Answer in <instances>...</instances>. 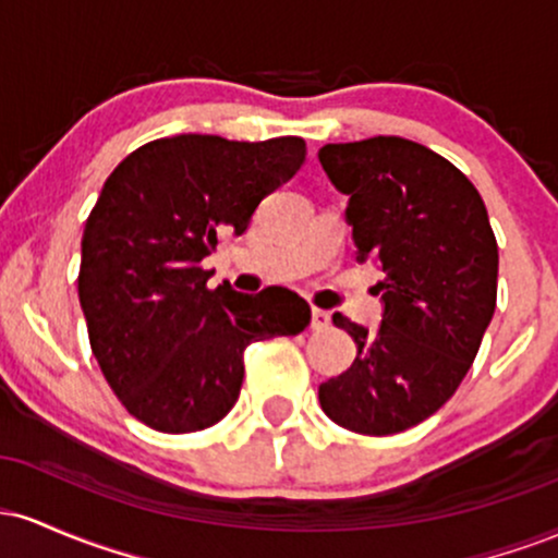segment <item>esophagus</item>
Listing matches in <instances>:
<instances>
[{
	"label": "esophagus",
	"mask_w": 558,
	"mask_h": 558,
	"mask_svg": "<svg viewBox=\"0 0 558 558\" xmlns=\"http://www.w3.org/2000/svg\"><path fill=\"white\" fill-rule=\"evenodd\" d=\"M330 328V312L312 310V330H328Z\"/></svg>",
	"instance_id": "34e87169"
}]
</instances>
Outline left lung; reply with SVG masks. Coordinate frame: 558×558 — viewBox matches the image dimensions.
<instances>
[{"label": "left lung", "mask_w": 558, "mask_h": 558, "mask_svg": "<svg viewBox=\"0 0 558 558\" xmlns=\"http://www.w3.org/2000/svg\"><path fill=\"white\" fill-rule=\"evenodd\" d=\"M317 157L349 196L356 262L383 272L377 330L332 315L354 338L356 360L319 386V407L345 430H409L451 399L496 312L488 209L464 172L409 138L325 144Z\"/></svg>", "instance_id": "left-lung-1"}]
</instances>
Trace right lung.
Here are the masks:
<instances>
[{"label":"right lung","mask_w":558,"mask_h":558,"mask_svg":"<svg viewBox=\"0 0 558 558\" xmlns=\"http://www.w3.org/2000/svg\"><path fill=\"white\" fill-rule=\"evenodd\" d=\"M304 155L296 136L181 133L138 146L105 181L83 228L78 299L101 373L144 425L213 427L239 401L243 349L310 325V304L288 288H207L202 267Z\"/></svg>","instance_id":"obj_1"}]
</instances>
